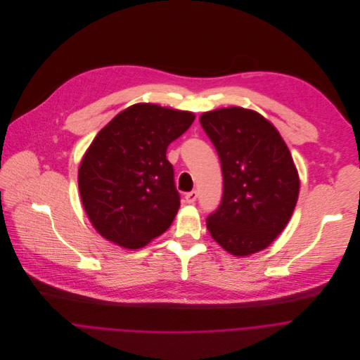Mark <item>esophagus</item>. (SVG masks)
<instances>
[{
  "instance_id": "obj_1",
  "label": "esophagus",
  "mask_w": 360,
  "mask_h": 360,
  "mask_svg": "<svg viewBox=\"0 0 360 360\" xmlns=\"http://www.w3.org/2000/svg\"><path fill=\"white\" fill-rule=\"evenodd\" d=\"M197 191L195 190H193V191H190V193H186V195H184V200H186V202H188V204H193V202H195V200H197Z\"/></svg>"
}]
</instances>
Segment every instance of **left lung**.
I'll return each mask as SVG.
<instances>
[{"mask_svg":"<svg viewBox=\"0 0 360 360\" xmlns=\"http://www.w3.org/2000/svg\"><path fill=\"white\" fill-rule=\"evenodd\" d=\"M200 123L219 153L223 198L207 217L211 237L233 255L266 248L288 224L300 194L292 156L278 130L244 108L205 112Z\"/></svg>","mask_w":360,"mask_h":360,"instance_id":"left-lung-1","label":"left lung"}]
</instances>
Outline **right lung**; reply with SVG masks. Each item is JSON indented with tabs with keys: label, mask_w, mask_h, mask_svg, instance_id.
<instances>
[{
	"label": "right lung",
	"mask_w": 360,
	"mask_h": 360,
	"mask_svg": "<svg viewBox=\"0 0 360 360\" xmlns=\"http://www.w3.org/2000/svg\"><path fill=\"white\" fill-rule=\"evenodd\" d=\"M191 112L136 103L94 139L78 173L84 208L96 231L130 250L163 234L180 207L170 143L194 122Z\"/></svg>",
	"instance_id": "1"
}]
</instances>
